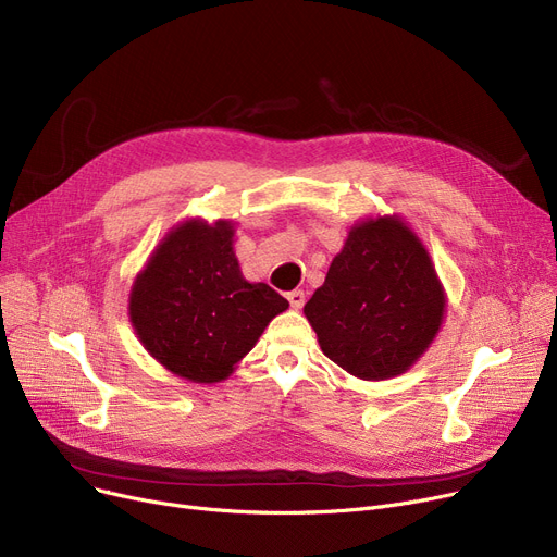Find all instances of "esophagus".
Here are the masks:
<instances>
[{
  "mask_svg": "<svg viewBox=\"0 0 557 557\" xmlns=\"http://www.w3.org/2000/svg\"><path fill=\"white\" fill-rule=\"evenodd\" d=\"M286 298H288V305L294 307V309H302V307H305V302H307L305 290H300V288H296V290H288Z\"/></svg>",
  "mask_w": 557,
  "mask_h": 557,
  "instance_id": "34e87169",
  "label": "esophagus"
}]
</instances>
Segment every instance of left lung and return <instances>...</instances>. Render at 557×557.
<instances>
[{
  "label": "left lung",
  "instance_id": "left-lung-1",
  "mask_svg": "<svg viewBox=\"0 0 557 557\" xmlns=\"http://www.w3.org/2000/svg\"><path fill=\"white\" fill-rule=\"evenodd\" d=\"M443 286L416 234L399 219L355 225L325 284L305 305L323 352L359 379H388L433 341Z\"/></svg>",
  "mask_w": 557,
  "mask_h": 557
}]
</instances>
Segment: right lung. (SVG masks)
<instances>
[{
    "label": "right lung",
    "mask_w": 557,
    "mask_h": 557,
    "mask_svg": "<svg viewBox=\"0 0 557 557\" xmlns=\"http://www.w3.org/2000/svg\"><path fill=\"white\" fill-rule=\"evenodd\" d=\"M232 234L225 221L173 230L131 294V320L144 347L196 384L225 379L288 307L269 284L244 280Z\"/></svg>",
    "instance_id": "right-lung-1"
}]
</instances>
